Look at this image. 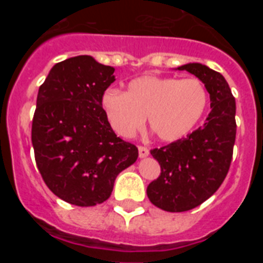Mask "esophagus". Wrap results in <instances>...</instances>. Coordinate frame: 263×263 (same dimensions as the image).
Listing matches in <instances>:
<instances>
[{"label": "esophagus", "instance_id": "34e87169", "mask_svg": "<svg viewBox=\"0 0 263 263\" xmlns=\"http://www.w3.org/2000/svg\"><path fill=\"white\" fill-rule=\"evenodd\" d=\"M148 148L145 147V146H139L138 147V154H139V158H146L148 155Z\"/></svg>", "mask_w": 263, "mask_h": 263}]
</instances>
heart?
<instances>
[{
	"label": "heart",
	"instance_id": "heart-1",
	"mask_svg": "<svg viewBox=\"0 0 263 263\" xmlns=\"http://www.w3.org/2000/svg\"><path fill=\"white\" fill-rule=\"evenodd\" d=\"M208 106V92L197 79L141 76L126 92L109 89L101 108L109 125L124 138H132L148 118L150 129L162 141L173 142L195 129Z\"/></svg>",
	"mask_w": 263,
	"mask_h": 263
}]
</instances>
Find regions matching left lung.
I'll return each instance as SVG.
<instances>
[{
  "mask_svg": "<svg viewBox=\"0 0 263 263\" xmlns=\"http://www.w3.org/2000/svg\"><path fill=\"white\" fill-rule=\"evenodd\" d=\"M205 85L211 113L205 124L185 138L152 155L159 162L160 175L147 185V197L167 212H184L210 199L229 171L236 141V100L224 76L200 63L178 67Z\"/></svg>",
  "mask_w": 263,
  "mask_h": 263,
  "instance_id": "1",
  "label": "left lung"
}]
</instances>
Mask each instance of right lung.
I'll return each instance as SVG.
<instances>
[{
	"label": "right lung",
	"instance_id": "right-lung-1",
	"mask_svg": "<svg viewBox=\"0 0 263 263\" xmlns=\"http://www.w3.org/2000/svg\"><path fill=\"white\" fill-rule=\"evenodd\" d=\"M113 72L80 55L57 63L39 87L31 127L36 166L47 187L69 204L104 203L118 174L138 158V148L116 136L101 108Z\"/></svg>",
	"mask_w": 263,
	"mask_h": 263
}]
</instances>
